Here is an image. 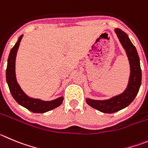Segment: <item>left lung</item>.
I'll return each instance as SVG.
<instances>
[{
	"label": "left lung",
	"instance_id": "8db88e82",
	"mask_svg": "<svg viewBox=\"0 0 148 148\" xmlns=\"http://www.w3.org/2000/svg\"><path fill=\"white\" fill-rule=\"evenodd\" d=\"M114 32L126 52L130 65V76L127 88L121 94L106 100L86 99L87 103L91 107L101 112L109 114L118 112L128 107L134 100L142 83V71L136 47L134 46L128 35L122 30L115 28Z\"/></svg>",
	"mask_w": 148,
	"mask_h": 148
}]
</instances>
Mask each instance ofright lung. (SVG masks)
Here are the masks:
<instances>
[{"mask_svg": "<svg viewBox=\"0 0 148 148\" xmlns=\"http://www.w3.org/2000/svg\"><path fill=\"white\" fill-rule=\"evenodd\" d=\"M23 35H21L18 38L17 41L15 44L10 51L7 62V68L5 71L6 82L9 86L12 96L20 105L25 107L30 112L34 113H45L48 111L53 110L63 103V96L58 98L52 101H43L39 99L29 97L25 93L24 91L21 89L20 85L18 84L16 78L15 72V62L17 50L20 47V41L23 38Z\"/></svg>", "mask_w": 148, "mask_h": 148, "instance_id": "1", "label": "right lung"}]
</instances>
